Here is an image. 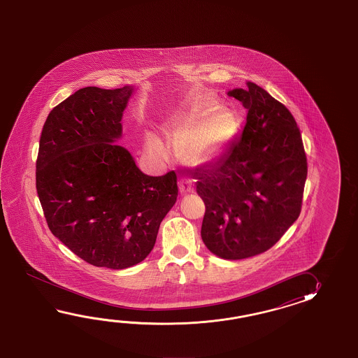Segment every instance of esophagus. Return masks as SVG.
<instances>
[{
  "label": "esophagus",
  "mask_w": 358,
  "mask_h": 358,
  "mask_svg": "<svg viewBox=\"0 0 358 358\" xmlns=\"http://www.w3.org/2000/svg\"><path fill=\"white\" fill-rule=\"evenodd\" d=\"M179 190H180L182 194H189V193H192L193 192L192 180L190 179H182L179 182Z\"/></svg>",
  "instance_id": "1"
}]
</instances>
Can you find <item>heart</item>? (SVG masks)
<instances>
[{"label": "heart", "instance_id": "b5f03b06", "mask_svg": "<svg viewBox=\"0 0 358 358\" xmlns=\"http://www.w3.org/2000/svg\"><path fill=\"white\" fill-rule=\"evenodd\" d=\"M165 134L176 145L178 156L190 166H202L227 152L239 133V119L229 107L217 105L211 94L193 99L182 117L165 125ZM147 148L159 157L166 151L157 138L147 137Z\"/></svg>", "mask_w": 358, "mask_h": 358}]
</instances>
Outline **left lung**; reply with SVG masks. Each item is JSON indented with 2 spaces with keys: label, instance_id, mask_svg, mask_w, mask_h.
Listing matches in <instances>:
<instances>
[{
  "label": "left lung",
  "instance_id": "8db88e82",
  "mask_svg": "<svg viewBox=\"0 0 358 358\" xmlns=\"http://www.w3.org/2000/svg\"><path fill=\"white\" fill-rule=\"evenodd\" d=\"M228 96L247 110L242 137L194 179L206 205V247L220 259H243L271 248L297 220L307 160L293 115L264 88L248 82Z\"/></svg>",
  "mask_w": 358,
  "mask_h": 358
}]
</instances>
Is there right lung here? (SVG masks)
Returning <instances> with one entry per match:
<instances>
[{"label":"right lung","instance_id":"obj_1","mask_svg":"<svg viewBox=\"0 0 358 358\" xmlns=\"http://www.w3.org/2000/svg\"><path fill=\"white\" fill-rule=\"evenodd\" d=\"M134 90L82 88L55 107L41 134L36 185L48 228L93 266L142 262L178 197L174 171L145 176L115 143Z\"/></svg>","mask_w":358,"mask_h":358}]
</instances>
